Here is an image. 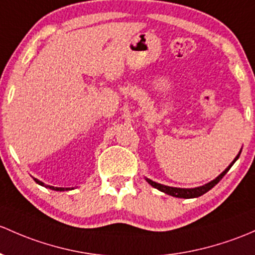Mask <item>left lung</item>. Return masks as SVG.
<instances>
[{"instance_id": "left-lung-1", "label": "left lung", "mask_w": 255, "mask_h": 255, "mask_svg": "<svg viewBox=\"0 0 255 255\" xmlns=\"http://www.w3.org/2000/svg\"><path fill=\"white\" fill-rule=\"evenodd\" d=\"M241 151H242V150H241ZM241 151L238 152V155L235 157L234 161L230 163L229 167H227L226 170H225L224 172L221 173V175H219L215 179H213V181L209 182V183L204 184V186L197 187V188H176V187H168V186H163V184L156 183V182L151 181V179H149V178H146V181H148V183L151 184V186L154 187V188L159 189V191L166 193V194H168V195H172V197L184 198V199H189V198H198V197H200V195L205 194V193L208 192V191H210V189L213 188V187L215 186V184L219 183L220 179H221L222 177L226 175L227 171H229L230 168H231V166L234 165L236 161H237V159H238V157H240V155H241Z\"/></svg>"}]
</instances>
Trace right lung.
Returning <instances> with one entry per match:
<instances>
[{"label":"right lung","instance_id":"1","mask_svg":"<svg viewBox=\"0 0 255 255\" xmlns=\"http://www.w3.org/2000/svg\"><path fill=\"white\" fill-rule=\"evenodd\" d=\"M34 181H35L37 184H40V186H44V187H46V188H50V189H52V191H60V192H62V191H68V189H69V188H61V187H53V186H47V184L42 183V182H41V181H39V179H36V178H34Z\"/></svg>","mask_w":255,"mask_h":255}]
</instances>
